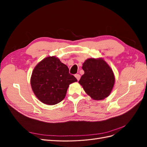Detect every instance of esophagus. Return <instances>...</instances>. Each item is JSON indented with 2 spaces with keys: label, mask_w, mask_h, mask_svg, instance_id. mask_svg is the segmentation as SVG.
I'll return each mask as SVG.
<instances>
[{
  "label": "esophagus",
  "mask_w": 147,
  "mask_h": 147,
  "mask_svg": "<svg viewBox=\"0 0 147 147\" xmlns=\"http://www.w3.org/2000/svg\"><path fill=\"white\" fill-rule=\"evenodd\" d=\"M75 78H76L77 79V80L78 81L79 80H80V75H79V74H75Z\"/></svg>",
  "instance_id": "1"
}]
</instances>
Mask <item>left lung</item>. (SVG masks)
Returning <instances> with one entry per match:
<instances>
[{"label": "left lung", "mask_w": 147, "mask_h": 147, "mask_svg": "<svg viewBox=\"0 0 147 147\" xmlns=\"http://www.w3.org/2000/svg\"><path fill=\"white\" fill-rule=\"evenodd\" d=\"M84 74L78 83L84 91L94 100H102L108 97L112 91L115 76L112 69L102 58H90L83 64Z\"/></svg>", "instance_id": "8db88e82"}]
</instances>
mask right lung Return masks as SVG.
I'll return each mask as SVG.
<instances>
[{
	"instance_id": "1",
	"label": "right lung",
	"mask_w": 147,
	"mask_h": 147,
	"mask_svg": "<svg viewBox=\"0 0 147 147\" xmlns=\"http://www.w3.org/2000/svg\"><path fill=\"white\" fill-rule=\"evenodd\" d=\"M68 67L55 56L43 59L35 67L30 84L35 95L43 104L55 105L63 100L69 84L77 82Z\"/></svg>"
}]
</instances>
